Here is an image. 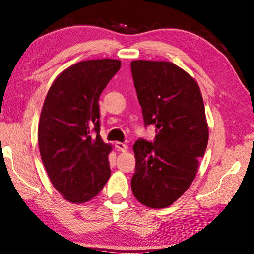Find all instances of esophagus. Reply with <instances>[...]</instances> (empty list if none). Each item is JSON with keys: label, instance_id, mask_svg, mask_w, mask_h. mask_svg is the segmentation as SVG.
Instances as JSON below:
<instances>
[{"label": "esophagus", "instance_id": "obj_1", "mask_svg": "<svg viewBox=\"0 0 254 254\" xmlns=\"http://www.w3.org/2000/svg\"><path fill=\"white\" fill-rule=\"evenodd\" d=\"M115 149L121 152H127V145H126L124 143H121V142H115Z\"/></svg>", "mask_w": 254, "mask_h": 254}]
</instances>
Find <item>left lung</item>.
Returning a JSON list of instances; mask_svg holds the SVG:
<instances>
[{
  "label": "left lung",
  "instance_id": "8db88e82",
  "mask_svg": "<svg viewBox=\"0 0 254 254\" xmlns=\"http://www.w3.org/2000/svg\"><path fill=\"white\" fill-rule=\"evenodd\" d=\"M145 126H155V140L133 145L135 199L152 209L177 201L195 179L209 141L205 109L197 82L167 61L131 62Z\"/></svg>",
  "mask_w": 254,
  "mask_h": 254
}]
</instances>
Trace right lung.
Listing matches in <instances>:
<instances>
[{
  "label": "right lung",
  "mask_w": 254,
  "mask_h": 254,
  "mask_svg": "<svg viewBox=\"0 0 254 254\" xmlns=\"http://www.w3.org/2000/svg\"><path fill=\"white\" fill-rule=\"evenodd\" d=\"M120 67L114 59L77 62L55 77L44 100L38 127L41 159L51 183L71 203L93 199L111 175L113 147L99 134L98 102Z\"/></svg>",
  "instance_id": "add662e5"
}]
</instances>
